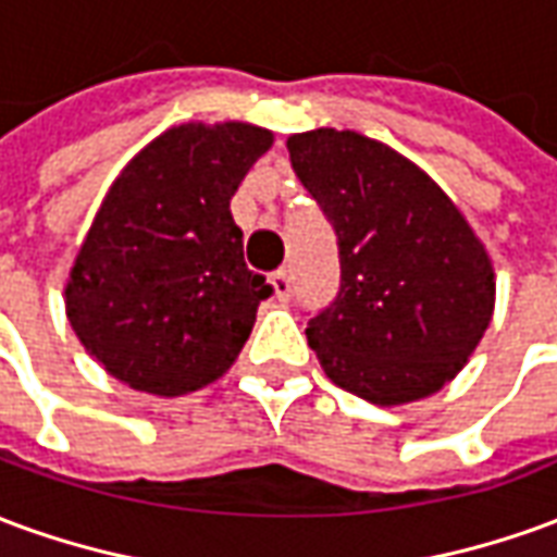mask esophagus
Here are the masks:
<instances>
[{
	"label": "esophagus",
	"mask_w": 557,
	"mask_h": 557,
	"mask_svg": "<svg viewBox=\"0 0 557 557\" xmlns=\"http://www.w3.org/2000/svg\"><path fill=\"white\" fill-rule=\"evenodd\" d=\"M271 283H274V292H277L280 301H289V295H292V271L289 268H277V271L271 274Z\"/></svg>",
	"instance_id": "1"
}]
</instances>
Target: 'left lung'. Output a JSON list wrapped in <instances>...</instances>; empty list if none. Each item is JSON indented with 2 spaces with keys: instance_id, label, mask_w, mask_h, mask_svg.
I'll return each mask as SVG.
<instances>
[{
  "instance_id": "8db88e82",
  "label": "left lung",
  "mask_w": 557,
  "mask_h": 557,
  "mask_svg": "<svg viewBox=\"0 0 557 557\" xmlns=\"http://www.w3.org/2000/svg\"><path fill=\"white\" fill-rule=\"evenodd\" d=\"M292 170L337 235L339 289L307 322L334 385L375 406L430 397L490 327V256L411 160L355 131L286 143Z\"/></svg>"
}]
</instances>
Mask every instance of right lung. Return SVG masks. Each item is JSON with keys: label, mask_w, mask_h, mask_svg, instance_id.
<instances>
[{"label": "right lung", "mask_w": 557, "mask_h": 557, "mask_svg": "<svg viewBox=\"0 0 557 557\" xmlns=\"http://www.w3.org/2000/svg\"><path fill=\"white\" fill-rule=\"evenodd\" d=\"M262 127L182 125L115 178L67 283L79 343L134 391L182 397L226 373L274 286L244 262L230 199Z\"/></svg>", "instance_id": "obj_1"}]
</instances>
